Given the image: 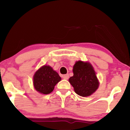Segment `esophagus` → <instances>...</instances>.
<instances>
[{
    "instance_id": "1",
    "label": "esophagus",
    "mask_w": 130,
    "mask_h": 130,
    "mask_svg": "<svg viewBox=\"0 0 130 130\" xmlns=\"http://www.w3.org/2000/svg\"><path fill=\"white\" fill-rule=\"evenodd\" d=\"M63 78L64 79H68V78H69V75H68V74H64L63 75Z\"/></svg>"
}]
</instances>
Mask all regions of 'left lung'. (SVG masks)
<instances>
[{
  "label": "left lung",
  "mask_w": 130,
  "mask_h": 130,
  "mask_svg": "<svg viewBox=\"0 0 130 130\" xmlns=\"http://www.w3.org/2000/svg\"><path fill=\"white\" fill-rule=\"evenodd\" d=\"M73 76L69 82L74 92L81 96H89L99 86V82L93 67L89 62L77 61L73 66Z\"/></svg>",
  "instance_id": "obj_1"
}]
</instances>
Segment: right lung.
<instances>
[{"mask_svg": "<svg viewBox=\"0 0 130 130\" xmlns=\"http://www.w3.org/2000/svg\"><path fill=\"white\" fill-rule=\"evenodd\" d=\"M33 79L35 90L47 95L53 92L55 86L61 80V77L50 66L44 65L35 72Z\"/></svg>", "mask_w": 130, "mask_h": 130, "instance_id": "obj_1", "label": "right lung"}]
</instances>
